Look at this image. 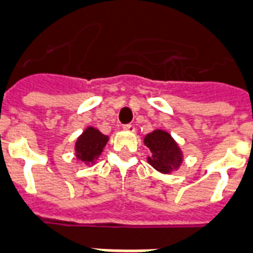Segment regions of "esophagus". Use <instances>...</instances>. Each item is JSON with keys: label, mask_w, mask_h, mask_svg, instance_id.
<instances>
[{"label": "esophagus", "mask_w": 253, "mask_h": 253, "mask_svg": "<svg viewBox=\"0 0 253 253\" xmlns=\"http://www.w3.org/2000/svg\"><path fill=\"white\" fill-rule=\"evenodd\" d=\"M123 130H127V131H130V132H134L135 127L132 126V125H123Z\"/></svg>", "instance_id": "obj_1"}]
</instances>
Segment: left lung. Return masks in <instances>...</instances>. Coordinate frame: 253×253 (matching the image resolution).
I'll return each mask as SVG.
<instances>
[{"label": "left lung", "instance_id": "1", "mask_svg": "<svg viewBox=\"0 0 253 253\" xmlns=\"http://www.w3.org/2000/svg\"><path fill=\"white\" fill-rule=\"evenodd\" d=\"M144 144L150 148L148 163L159 172L169 173L182 163V152L169 132L155 130L144 136Z\"/></svg>", "mask_w": 253, "mask_h": 253}]
</instances>
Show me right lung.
I'll list each match as a JSON object with an SVG mask.
<instances>
[{
  "instance_id": "1",
  "label": "right lung",
  "mask_w": 253,
  "mask_h": 253,
  "mask_svg": "<svg viewBox=\"0 0 253 253\" xmlns=\"http://www.w3.org/2000/svg\"><path fill=\"white\" fill-rule=\"evenodd\" d=\"M109 136H106L94 127H87L75 143L77 158L84 163H92L101 155L102 150L107 143Z\"/></svg>"
}]
</instances>
